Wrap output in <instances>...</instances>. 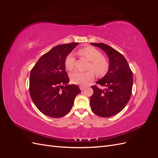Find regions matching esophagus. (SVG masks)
Masks as SVG:
<instances>
[{
	"instance_id": "esophagus-1",
	"label": "esophagus",
	"mask_w": 158,
	"mask_h": 158,
	"mask_svg": "<svg viewBox=\"0 0 158 158\" xmlns=\"http://www.w3.org/2000/svg\"><path fill=\"white\" fill-rule=\"evenodd\" d=\"M85 86H84V85H80V90H84V89H85Z\"/></svg>"
}]
</instances>
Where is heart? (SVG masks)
<instances>
[{
	"mask_svg": "<svg viewBox=\"0 0 158 158\" xmlns=\"http://www.w3.org/2000/svg\"><path fill=\"white\" fill-rule=\"evenodd\" d=\"M78 53L84 56L89 62L88 69L84 73L74 72L70 75L71 82L75 84L85 85L95 77V73L98 77L105 76L109 70V63L107 59L102 56V52L95 47L86 46L78 50ZM75 59L73 54H69L64 60V66L66 70H73L74 68Z\"/></svg>",
	"mask_w": 158,
	"mask_h": 158,
	"instance_id": "1",
	"label": "heart"
}]
</instances>
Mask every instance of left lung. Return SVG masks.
<instances>
[{
	"instance_id": "obj_1",
	"label": "left lung",
	"mask_w": 158,
	"mask_h": 158,
	"mask_svg": "<svg viewBox=\"0 0 158 158\" xmlns=\"http://www.w3.org/2000/svg\"><path fill=\"white\" fill-rule=\"evenodd\" d=\"M107 55L109 67L106 75L96 84L105 86L104 90L92 85L94 94L90 97L93 113L102 117H110L125 108L132 95L133 76L127 60L120 52L106 44L91 43Z\"/></svg>"
}]
</instances>
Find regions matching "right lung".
<instances>
[{
	"label": "right lung",
	"mask_w": 158,
	"mask_h": 158,
	"mask_svg": "<svg viewBox=\"0 0 158 158\" xmlns=\"http://www.w3.org/2000/svg\"><path fill=\"white\" fill-rule=\"evenodd\" d=\"M78 43L59 45L43 55L30 72V94L36 107L45 115L60 118L68 114L81 91L69 85L64 60Z\"/></svg>",
	"instance_id": "right-lung-1"
}]
</instances>
